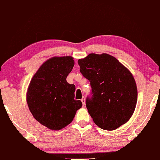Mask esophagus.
Wrapping results in <instances>:
<instances>
[{"mask_svg": "<svg viewBox=\"0 0 160 160\" xmlns=\"http://www.w3.org/2000/svg\"><path fill=\"white\" fill-rule=\"evenodd\" d=\"M81 101H82V105L83 106L85 105V98H84V96L82 97V99H81Z\"/></svg>", "mask_w": 160, "mask_h": 160, "instance_id": "esophagus-1", "label": "esophagus"}]
</instances>
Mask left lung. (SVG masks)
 <instances>
[{
	"label": "left lung",
	"mask_w": 160,
	"mask_h": 160,
	"mask_svg": "<svg viewBox=\"0 0 160 160\" xmlns=\"http://www.w3.org/2000/svg\"><path fill=\"white\" fill-rule=\"evenodd\" d=\"M78 63L92 87V97H87L86 106L95 124L103 130H114L127 123L137 101L132 73L107 53H90Z\"/></svg>",
	"instance_id": "1"
}]
</instances>
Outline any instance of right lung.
Returning a JSON list of instances; mask_svg holds the SVG:
<instances>
[{
  "mask_svg": "<svg viewBox=\"0 0 160 160\" xmlns=\"http://www.w3.org/2000/svg\"><path fill=\"white\" fill-rule=\"evenodd\" d=\"M71 56L52 57L41 65L28 86L26 101L31 114L52 130H59L73 120L82 103L75 100L76 86L67 77L74 66Z\"/></svg>",
  "mask_w": 160,
  "mask_h": 160,
  "instance_id": "1",
  "label": "right lung"
}]
</instances>
